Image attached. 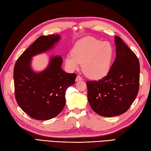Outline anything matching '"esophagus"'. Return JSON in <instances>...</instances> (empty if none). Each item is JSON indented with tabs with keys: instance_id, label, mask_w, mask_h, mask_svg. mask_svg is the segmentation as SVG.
Listing matches in <instances>:
<instances>
[{
	"instance_id": "obj_1",
	"label": "esophagus",
	"mask_w": 151,
	"mask_h": 151,
	"mask_svg": "<svg viewBox=\"0 0 151 151\" xmlns=\"http://www.w3.org/2000/svg\"><path fill=\"white\" fill-rule=\"evenodd\" d=\"M82 80H83L82 78L80 75H77V76H76V82L80 81H82Z\"/></svg>"
}]
</instances>
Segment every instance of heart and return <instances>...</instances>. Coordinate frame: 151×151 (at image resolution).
<instances>
[{
	"label": "heart",
	"mask_w": 151,
	"mask_h": 151,
	"mask_svg": "<svg viewBox=\"0 0 151 151\" xmlns=\"http://www.w3.org/2000/svg\"><path fill=\"white\" fill-rule=\"evenodd\" d=\"M113 48L108 41L93 37L80 40L74 46L72 54L67 55L65 64L70 69L78 68L82 63V70L89 78L99 79L104 77L110 69Z\"/></svg>",
	"instance_id": "obj_1"
}]
</instances>
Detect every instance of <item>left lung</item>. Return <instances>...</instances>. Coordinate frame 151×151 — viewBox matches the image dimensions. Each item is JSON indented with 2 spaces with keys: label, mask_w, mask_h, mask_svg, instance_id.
<instances>
[{
  "label": "left lung",
  "mask_w": 151,
  "mask_h": 151,
  "mask_svg": "<svg viewBox=\"0 0 151 151\" xmlns=\"http://www.w3.org/2000/svg\"><path fill=\"white\" fill-rule=\"evenodd\" d=\"M116 58L108 75L97 81H87L88 99L95 112L103 117L127 111L136 98L139 87V62L123 40L115 36Z\"/></svg>",
  "instance_id": "8db88e82"
}]
</instances>
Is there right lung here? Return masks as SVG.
<instances>
[{"label":"right lung","instance_id":"obj_1","mask_svg":"<svg viewBox=\"0 0 151 151\" xmlns=\"http://www.w3.org/2000/svg\"><path fill=\"white\" fill-rule=\"evenodd\" d=\"M61 37L58 34L39 37L19 56L14 69L15 96L25 113L37 120L57 116L65 104V92L75 84L76 75L62 68L60 56H51L47 68L36 73L31 68L32 58L54 47Z\"/></svg>","mask_w":151,"mask_h":151}]
</instances>
